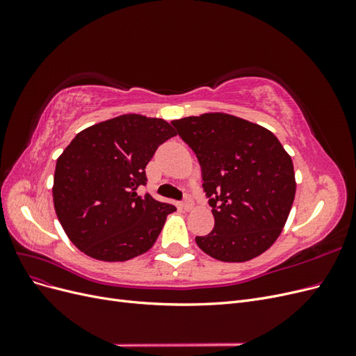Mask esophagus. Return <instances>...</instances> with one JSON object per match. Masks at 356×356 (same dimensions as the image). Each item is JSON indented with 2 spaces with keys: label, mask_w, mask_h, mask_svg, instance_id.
<instances>
[{
  "label": "esophagus",
  "mask_w": 356,
  "mask_h": 356,
  "mask_svg": "<svg viewBox=\"0 0 356 356\" xmlns=\"http://www.w3.org/2000/svg\"><path fill=\"white\" fill-rule=\"evenodd\" d=\"M181 207H182V209H186V211H190L193 208V199H191L188 193H184V200H182Z\"/></svg>",
  "instance_id": "1"
}]
</instances>
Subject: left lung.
Masks as SVG:
<instances>
[{"mask_svg": "<svg viewBox=\"0 0 356 356\" xmlns=\"http://www.w3.org/2000/svg\"><path fill=\"white\" fill-rule=\"evenodd\" d=\"M195 152L215 225L196 236L203 252L242 263L281 234L296 196L293 160L267 129L224 113L172 122Z\"/></svg>", "mask_w": 356, "mask_h": 356, "instance_id": "1", "label": "left lung"}]
</instances>
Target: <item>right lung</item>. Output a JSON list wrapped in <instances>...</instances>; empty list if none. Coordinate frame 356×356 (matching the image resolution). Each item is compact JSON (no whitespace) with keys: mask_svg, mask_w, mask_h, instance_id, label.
<instances>
[{"mask_svg":"<svg viewBox=\"0 0 356 356\" xmlns=\"http://www.w3.org/2000/svg\"><path fill=\"white\" fill-rule=\"evenodd\" d=\"M177 132L161 118L124 114L77 134L56 161L53 203L70 241L102 261L147 252L174 204L139 196L145 166Z\"/></svg>","mask_w":356,"mask_h":356,"instance_id":"add662e5","label":"right lung"}]
</instances>
